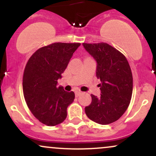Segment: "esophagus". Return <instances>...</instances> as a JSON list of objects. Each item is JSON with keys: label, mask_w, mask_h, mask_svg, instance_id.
I'll use <instances>...</instances> for the list:
<instances>
[{"label": "esophagus", "mask_w": 156, "mask_h": 156, "mask_svg": "<svg viewBox=\"0 0 156 156\" xmlns=\"http://www.w3.org/2000/svg\"><path fill=\"white\" fill-rule=\"evenodd\" d=\"M81 94H82V92H80V91H77V92H76V97L80 96Z\"/></svg>", "instance_id": "1"}]
</instances>
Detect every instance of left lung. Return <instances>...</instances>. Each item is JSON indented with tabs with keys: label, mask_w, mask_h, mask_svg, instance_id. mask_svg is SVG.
<instances>
[{
	"label": "left lung",
	"mask_w": 156,
	"mask_h": 156,
	"mask_svg": "<svg viewBox=\"0 0 156 156\" xmlns=\"http://www.w3.org/2000/svg\"><path fill=\"white\" fill-rule=\"evenodd\" d=\"M97 62L96 76L101 80V96L91 94L92 103L85 108L87 116L101 125L119 119L128 108L133 92V76L122 53L105 42L83 43Z\"/></svg>",
	"instance_id": "obj_1"
}]
</instances>
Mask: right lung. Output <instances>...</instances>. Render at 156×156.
<instances>
[{
	"label": "right lung",
	"mask_w": 156,
	"mask_h": 156,
	"mask_svg": "<svg viewBox=\"0 0 156 156\" xmlns=\"http://www.w3.org/2000/svg\"><path fill=\"white\" fill-rule=\"evenodd\" d=\"M80 43L55 42L44 46L27 62L23 78V94L27 105L39 122L54 126L64 122L75 93L58 87V79L67 68Z\"/></svg>",
	"instance_id": "add662e5"
}]
</instances>
